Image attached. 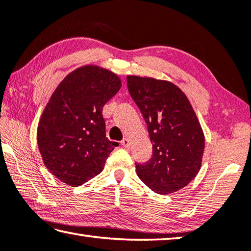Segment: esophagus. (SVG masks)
I'll use <instances>...</instances> for the list:
<instances>
[{"label": "esophagus", "mask_w": 251, "mask_h": 251, "mask_svg": "<svg viewBox=\"0 0 251 251\" xmlns=\"http://www.w3.org/2000/svg\"><path fill=\"white\" fill-rule=\"evenodd\" d=\"M121 144H122V146H124V148H129V146H130V140L127 139V138H125L124 140L121 141Z\"/></svg>", "instance_id": "34e87169"}]
</instances>
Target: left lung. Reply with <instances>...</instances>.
Wrapping results in <instances>:
<instances>
[{"label": "left lung", "instance_id": "obj_1", "mask_svg": "<svg viewBox=\"0 0 251 251\" xmlns=\"http://www.w3.org/2000/svg\"><path fill=\"white\" fill-rule=\"evenodd\" d=\"M126 85L153 143L152 158L135 164L138 176L159 195L186 187L199 173L204 152V134L190 101L167 81L129 75Z\"/></svg>", "mask_w": 251, "mask_h": 251}]
</instances>
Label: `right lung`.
Segmentation results:
<instances>
[{
	"instance_id": "1",
	"label": "right lung",
	"mask_w": 251,
	"mask_h": 251,
	"mask_svg": "<svg viewBox=\"0 0 251 251\" xmlns=\"http://www.w3.org/2000/svg\"><path fill=\"white\" fill-rule=\"evenodd\" d=\"M120 87L115 73L85 65L71 72L52 94L37 141L46 167L59 180L77 187L103 169L119 143L106 136L102 108Z\"/></svg>"
}]
</instances>
